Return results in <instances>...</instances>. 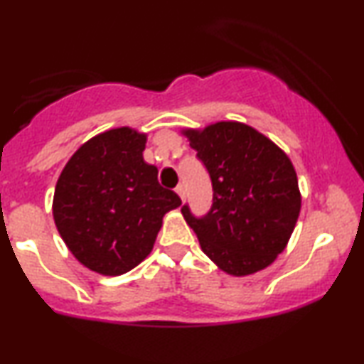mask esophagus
I'll list each match as a JSON object with an SVG mask.
<instances>
[{"instance_id": "esophagus-1", "label": "esophagus", "mask_w": 364, "mask_h": 364, "mask_svg": "<svg viewBox=\"0 0 364 364\" xmlns=\"http://www.w3.org/2000/svg\"><path fill=\"white\" fill-rule=\"evenodd\" d=\"M176 192L178 193V197L182 198V202L186 200V188H183V186H177L176 187Z\"/></svg>"}]
</instances>
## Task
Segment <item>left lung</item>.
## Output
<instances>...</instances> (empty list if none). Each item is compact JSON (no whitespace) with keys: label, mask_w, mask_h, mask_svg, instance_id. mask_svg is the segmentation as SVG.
I'll return each mask as SVG.
<instances>
[{"label":"left lung","mask_w":364,"mask_h":364,"mask_svg":"<svg viewBox=\"0 0 364 364\" xmlns=\"http://www.w3.org/2000/svg\"><path fill=\"white\" fill-rule=\"evenodd\" d=\"M183 136L210 173L207 215H182L205 255L228 275L263 270L285 250L301 208L295 167L270 139L247 124L222 121Z\"/></svg>","instance_id":"8db88e82"}]
</instances>
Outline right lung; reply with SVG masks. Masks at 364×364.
I'll use <instances>...</instances> for the list:
<instances>
[{
    "label": "right lung",
    "mask_w": 364,
    "mask_h": 364,
    "mask_svg": "<svg viewBox=\"0 0 364 364\" xmlns=\"http://www.w3.org/2000/svg\"><path fill=\"white\" fill-rule=\"evenodd\" d=\"M146 134L117 127L84 142L64 166L53 198L59 235L84 267L122 275L151 253L162 218L182 200L144 161Z\"/></svg>",
    "instance_id": "right-lung-1"
}]
</instances>
